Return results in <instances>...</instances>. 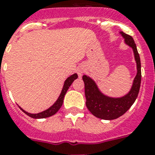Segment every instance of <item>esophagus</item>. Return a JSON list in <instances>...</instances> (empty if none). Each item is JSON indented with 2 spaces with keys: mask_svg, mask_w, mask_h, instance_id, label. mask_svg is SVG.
<instances>
[{
  "mask_svg": "<svg viewBox=\"0 0 155 155\" xmlns=\"http://www.w3.org/2000/svg\"><path fill=\"white\" fill-rule=\"evenodd\" d=\"M84 68H83V67H80V68H79L77 69V71H78V75H79V77H81L83 75V74H84Z\"/></svg>",
  "mask_w": 155,
  "mask_h": 155,
  "instance_id": "34e87169",
  "label": "esophagus"
}]
</instances>
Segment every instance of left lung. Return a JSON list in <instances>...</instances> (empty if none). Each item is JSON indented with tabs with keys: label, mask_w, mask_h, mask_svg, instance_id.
Here are the masks:
<instances>
[{
	"label": "left lung",
	"mask_w": 155,
	"mask_h": 155,
	"mask_svg": "<svg viewBox=\"0 0 155 155\" xmlns=\"http://www.w3.org/2000/svg\"><path fill=\"white\" fill-rule=\"evenodd\" d=\"M125 38V42L132 47L134 58L137 63V75L135 76L132 87L129 93L120 98H113L104 95L93 80L89 76L83 75L84 82V92L86 97V106L91 113L98 118L104 120H113L122 116L134 103L139 92L142 72H141V61L139 54L134 41L130 35L124 32H120Z\"/></svg>",
	"instance_id": "1"
}]
</instances>
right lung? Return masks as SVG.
Here are the masks:
<instances>
[{
  "instance_id": "1",
  "label": "right lung",
  "mask_w": 155,
  "mask_h": 155,
  "mask_svg": "<svg viewBox=\"0 0 155 155\" xmlns=\"http://www.w3.org/2000/svg\"><path fill=\"white\" fill-rule=\"evenodd\" d=\"M78 78V75L77 74H73L72 75H71L69 77L65 80V82H64V85H63V89H62V92H61L60 95H59V97H58V100L56 101L55 103L53 105L51 106L47 110L43 111V112H41L39 113H35V114H33V113H27V112H25L24 109L19 107L21 108V110H22L24 113L28 115L29 117L32 118H35V119H40V118H46V117H51L53 116L54 114H55L58 111V109L61 108V106L63 104V98H64V96H65L66 92L68 90L69 87H70L71 84L73 83V81L75 80H76Z\"/></svg>"
}]
</instances>
